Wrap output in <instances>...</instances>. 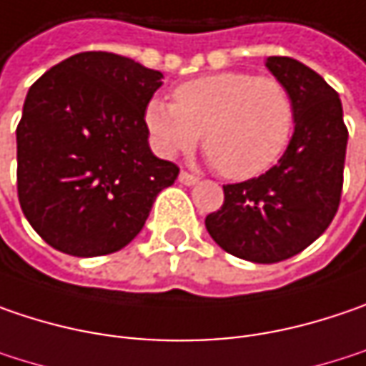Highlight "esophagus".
Wrapping results in <instances>:
<instances>
[{"label":"esophagus","instance_id":"obj_1","mask_svg":"<svg viewBox=\"0 0 366 366\" xmlns=\"http://www.w3.org/2000/svg\"><path fill=\"white\" fill-rule=\"evenodd\" d=\"M178 180H180V184H184V186H194V184L199 182V178L192 176V174H188V172H180Z\"/></svg>","mask_w":366,"mask_h":366}]
</instances>
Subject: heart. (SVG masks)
Wrapping results in <instances>:
<instances>
[{"label": "heart", "instance_id": "heart-1", "mask_svg": "<svg viewBox=\"0 0 366 366\" xmlns=\"http://www.w3.org/2000/svg\"><path fill=\"white\" fill-rule=\"evenodd\" d=\"M144 126L163 155L194 149L203 134L209 162L226 178L250 180L271 169L288 149L294 101L277 78L215 72L180 84L174 103L151 99Z\"/></svg>", "mask_w": 366, "mask_h": 366}]
</instances>
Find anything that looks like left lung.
Here are the masks:
<instances>
[{
	"instance_id": "1",
	"label": "left lung",
	"mask_w": 366,
	"mask_h": 366,
	"mask_svg": "<svg viewBox=\"0 0 366 366\" xmlns=\"http://www.w3.org/2000/svg\"><path fill=\"white\" fill-rule=\"evenodd\" d=\"M267 70L294 101V134L269 172L224 186V204L204 219L226 252L277 263L312 244L332 224L342 197L348 130L332 86L292 57H267Z\"/></svg>"
}]
</instances>
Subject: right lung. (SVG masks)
<instances>
[{"label": "right lung", "instance_id": "right-lung-1", "mask_svg": "<svg viewBox=\"0 0 366 366\" xmlns=\"http://www.w3.org/2000/svg\"><path fill=\"white\" fill-rule=\"evenodd\" d=\"M162 78L130 57L84 51L29 89L16 128L18 199L47 244L74 257L116 252L178 178L144 126Z\"/></svg>", "mask_w": 366, "mask_h": 366}]
</instances>
